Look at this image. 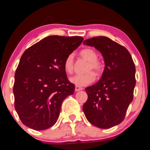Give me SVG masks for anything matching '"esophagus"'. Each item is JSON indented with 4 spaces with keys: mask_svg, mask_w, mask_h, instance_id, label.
Returning a JSON list of instances; mask_svg holds the SVG:
<instances>
[{
    "mask_svg": "<svg viewBox=\"0 0 150 150\" xmlns=\"http://www.w3.org/2000/svg\"><path fill=\"white\" fill-rule=\"evenodd\" d=\"M83 90V88L82 87H78V86H75V91H79Z\"/></svg>",
    "mask_w": 150,
    "mask_h": 150,
    "instance_id": "esophagus-1",
    "label": "esophagus"
}]
</instances>
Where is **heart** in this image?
Returning <instances> with one entry per match:
<instances>
[{"label": "heart", "mask_w": 150, "mask_h": 150, "mask_svg": "<svg viewBox=\"0 0 150 150\" xmlns=\"http://www.w3.org/2000/svg\"><path fill=\"white\" fill-rule=\"evenodd\" d=\"M81 57L87 61L88 65L86 71L88 72L85 75H77L69 79V81L73 85L78 87H84L91 84L95 79L94 74L89 72L93 70L96 75H99L103 71V65L98 60V54L92 48H86L80 52ZM64 69L69 74H71L74 69V57L73 54H70L66 57L63 63Z\"/></svg>", "instance_id": "heart-1"}]
</instances>
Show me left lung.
Wrapping results in <instances>:
<instances>
[{"label": "left lung", "instance_id": "left-lung-1", "mask_svg": "<svg viewBox=\"0 0 150 150\" xmlns=\"http://www.w3.org/2000/svg\"><path fill=\"white\" fill-rule=\"evenodd\" d=\"M83 44L99 51L105 67L100 80L85 88L88 98L83 110L93 125L110 128L123 121L133 100L135 65L127 49L107 37H94Z\"/></svg>", "mask_w": 150, "mask_h": 150}]
</instances>
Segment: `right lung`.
I'll list each match as a JSON object with an SVG mask.
<instances>
[{"label": "right lung", "instance_id": "add662e5", "mask_svg": "<svg viewBox=\"0 0 150 150\" xmlns=\"http://www.w3.org/2000/svg\"><path fill=\"white\" fill-rule=\"evenodd\" d=\"M83 41L79 36L50 35L25 51L14 75V107L22 122L35 130L54 126L63 100L75 91L64 61Z\"/></svg>", "mask_w": 150, "mask_h": 150}]
</instances>
